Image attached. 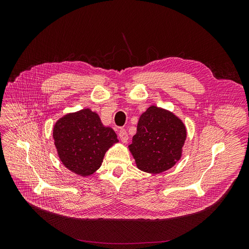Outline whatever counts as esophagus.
<instances>
[{
	"mask_svg": "<svg viewBox=\"0 0 249 249\" xmlns=\"http://www.w3.org/2000/svg\"><path fill=\"white\" fill-rule=\"evenodd\" d=\"M118 136H119L120 140L122 141V143H127V141H128V134H127V132H126L125 129L119 130Z\"/></svg>",
	"mask_w": 249,
	"mask_h": 249,
	"instance_id": "1",
	"label": "esophagus"
}]
</instances>
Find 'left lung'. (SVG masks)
Wrapping results in <instances>:
<instances>
[{"label":"left lung","mask_w":249,"mask_h":249,"mask_svg":"<svg viewBox=\"0 0 249 249\" xmlns=\"http://www.w3.org/2000/svg\"><path fill=\"white\" fill-rule=\"evenodd\" d=\"M186 138L183 121L172 111L153 104L140 116L128 148L140 170L159 174L180 160Z\"/></svg>","instance_id":"left-lung-1"}]
</instances>
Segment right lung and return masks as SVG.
Instances as JSON below:
<instances>
[{"instance_id":"right-lung-1","label":"right lung","mask_w":249,"mask_h":249,"mask_svg":"<svg viewBox=\"0 0 249 249\" xmlns=\"http://www.w3.org/2000/svg\"><path fill=\"white\" fill-rule=\"evenodd\" d=\"M53 140L63 165L83 177L93 174L101 166L105 153L119 142L114 130L104 126L90 108L59 118L53 126Z\"/></svg>"}]
</instances>
